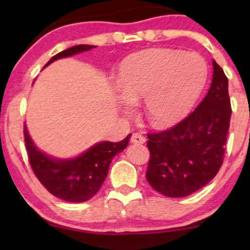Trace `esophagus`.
Here are the masks:
<instances>
[{
    "instance_id": "1",
    "label": "esophagus",
    "mask_w": 250,
    "mask_h": 250,
    "mask_svg": "<svg viewBox=\"0 0 250 250\" xmlns=\"http://www.w3.org/2000/svg\"><path fill=\"white\" fill-rule=\"evenodd\" d=\"M130 141L131 143H135V145H142V143L146 142V137L140 133H134L131 135Z\"/></svg>"
}]
</instances>
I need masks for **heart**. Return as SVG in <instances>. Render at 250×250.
Returning a JSON list of instances; mask_svg holds the SVG:
<instances>
[{"label": "heart", "instance_id": "1", "mask_svg": "<svg viewBox=\"0 0 250 250\" xmlns=\"http://www.w3.org/2000/svg\"><path fill=\"white\" fill-rule=\"evenodd\" d=\"M207 81V64L197 54L149 49L130 56L120 71V88L128 102L143 99V111L156 127L185 115Z\"/></svg>", "mask_w": 250, "mask_h": 250}]
</instances>
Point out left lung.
Here are the masks:
<instances>
[{
  "label": "left lung",
  "instance_id": "obj_1",
  "mask_svg": "<svg viewBox=\"0 0 250 250\" xmlns=\"http://www.w3.org/2000/svg\"><path fill=\"white\" fill-rule=\"evenodd\" d=\"M213 81L202 102L171 128L148 133L146 177L168 197L195 193L219 173L225 156L231 105L228 79L213 60Z\"/></svg>",
  "mask_w": 250,
  "mask_h": 250
}]
</instances>
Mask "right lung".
I'll list each match as a JSON object with an SVG mask.
<instances>
[{"label": "right lung", "instance_id": "add662e5", "mask_svg": "<svg viewBox=\"0 0 250 250\" xmlns=\"http://www.w3.org/2000/svg\"><path fill=\"white\" fill-rule=\"evenodd\" d=\"M94 45L80 44L56 54L44 65L55 60L93 49ZM28 160L35 176L42 186L53 194L68 202H84L95 195L102 187L108 175L109 166L116 154L127 147L130 134L120 142L97 143L74 160H54L40 151L31 141L27 128H23Z\"/></svg>", "mask_w": 250, "mask_h": 250}]
</instances>
